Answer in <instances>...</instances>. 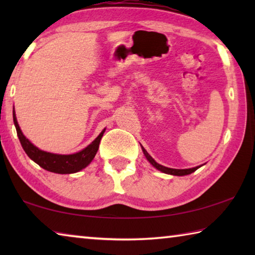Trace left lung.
Listing matches in <instances>:
<instances>
[{"label":"left lung","instance_id":"8db88e82","mask_svg":"<svg viewBox=\"0 0 255 255\" xmlns=\"http://www.w3.org/2000/svg\"><path fill=\"white\" fill-rule=\"evenodd\" d=\"M141 146V145H140ZM141 149H143V153L145 155V157L147 158V161L152 164V165L155 167V169L163 172V173H166V174H171V175H178V176H182V175H188V174H191L192 172H195L196 170L199 169V166H196V167H191V169H183V170H180V169H171V167H166V166H163L161 164H158L155 159L150 156V155L147 153V150H146L143 146H141Z\"/></svg>","mask_w":255,"mask_h":255}]
</instances>
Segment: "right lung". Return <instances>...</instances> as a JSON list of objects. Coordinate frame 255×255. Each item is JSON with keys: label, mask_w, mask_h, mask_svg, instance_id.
Listing matches in <instances>:
<instances>
[{"label": "right lung", "mask_w": 255, "mask_h": 255, "mask_svg": "<svg viewBox=\"0 0 255 255\" xmlns=\"http://www.w3.org/2000/svg\"><path fill=\"white\" fill-rule=\"evenodd\" d=\"M13 123L16 129V133L20 139V143L22 145V148L24 149L25 154L32 159L34 163L42 169H45L49 172H54V173L58 174H71L76 173L81 170L85 169L90 163L93 161L94 156L99 149V144L105 133L106 129L99 133V136L94 139L91 144L86 146L80 152L74 154H54L49 152H45L34 146L31 141H30L27 137H25L22 131H21L20 126L18 124V120L15 117V111L13 108Z\"/></svg>", "instance_id": "1"}]
</instances>
